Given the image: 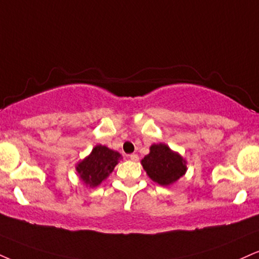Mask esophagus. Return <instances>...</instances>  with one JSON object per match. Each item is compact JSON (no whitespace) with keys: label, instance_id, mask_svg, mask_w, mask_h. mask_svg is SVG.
Returning a JSON list of instances; mask_svg holds the SVG:
<instances>
[{"label":"esophagus","instance_id":"1","mask_svg":"<svg viewBox=\"0 0 259 259\" xmlns=\"http://www.w3.org/2000/svg\"><path fill=\"white\" fill-rule=\"evenodd\" d=\"M129 157H130V159H132L133 161H138V160H139V155H138V154H135V153L130 154Z\"/></svg>","mask_w":259,"mask_h":259}]
</instances>
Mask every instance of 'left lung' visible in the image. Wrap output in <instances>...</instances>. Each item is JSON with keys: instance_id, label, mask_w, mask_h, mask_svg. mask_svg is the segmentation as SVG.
Returning a JSON list of instances; mask_svg holds the SVG:
<instances>
[{"instance_id": "8db88e82", "label": "left lung", "mask_w": 259, "mask_h": 259, "mask_svg": "<svg viewBox=\"0 0 259 259\" xmlns=\"http://www.w3.org/2000/svg\"><path fill=\"white\" fill-rule=\"evenodd\" d=\"M149 179L160 186H170L186 174V160L165 143L149 147V153L141 160Z\"/></svg>"}]
</instances>
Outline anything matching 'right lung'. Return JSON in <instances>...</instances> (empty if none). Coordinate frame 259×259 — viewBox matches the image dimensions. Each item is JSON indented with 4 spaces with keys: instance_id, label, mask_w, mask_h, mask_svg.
Returning <instances> with one entry per match:
<instances>
[{
    "instance_id": "add662e5",
    "label": "right lung",
    "mask_w": 259,
    "mask_h": 259,
    "mask_svg": "<svg viewBox=\"0 0 259 259\" xmlns=\"http://www.w3.org/2000/svg\"><path fill=\"white\" fill-rule=\"evenodd\" d=\"M121 158L123 157L113 149L98 145L88 157L77 164L76 170L84 185L94 188L110 176Z\"/></svg>"
}]
</instances>
